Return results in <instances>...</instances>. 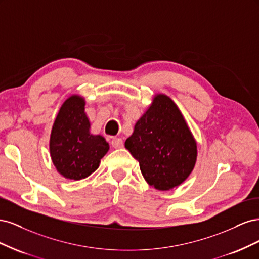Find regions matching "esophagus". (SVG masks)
Returning <instances> with one entry per match:
<instances>
[{
  "label": "esophagus",
  "mask_w": 259,
  "mask_h": 259,
  "mask_svg": "<svg viewBox=\"0 0 259 259\" xmlns=\"http://www.w3.org/2000/svg\"><path fill=\"white\" fill-rule=\"evenodd\" d=\"M111 146L115 149H119L123 147V140L121 138H113L111 140Z\"/></svg>",
  "instance_id": "obj_1"
}]
</instances>
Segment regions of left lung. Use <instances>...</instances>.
Listing matches in <instances>:
<instances>
[{
    "instance_id": "8db88e82",
    "label": "left lung",
    "mask_w": 259,
    "mask_h": 259,
    "mask_svg": "<svg viewBox=\"0 0 259 259\" xmlns=\"http://www.w3.org/2000/svg\"><path fill=\"white\" fill-rule=\"evenodd\" d=\"M125 148L139 162L146 182L162 191L184 183L197 160V144L182 112L162 94L137 121Z\"/></svg>"
}]
</instances>
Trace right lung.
Wrapping results in <instances>:
<instances>
[{"label": "right lung", "mask_w": 259, "mask_h": 259, "mask_svg": "<svg viewBox=\"0 0 259 259\" xmlns=\"http://www.w3.org/2000/svg\"><path fill=\"white\" fill-rule=\"evenodd\" d=\"M82 97H69L54 122L50 151L52 161L59 173L68 178L79 180L95 171L100 160L109 150L106 139L92 135L91 124L84 112Z\"/></svg>", "instance_id": "1"}]
</instances>
